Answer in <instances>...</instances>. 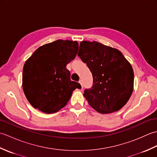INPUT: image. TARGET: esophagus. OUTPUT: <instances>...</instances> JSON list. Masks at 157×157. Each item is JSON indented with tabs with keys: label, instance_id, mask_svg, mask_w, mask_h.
Listing matches in <instances>:
<instances>
[{
	"label": "esophagus",
	"instance_id": "esophagus-1",
	"mask_svg": "<svg viewBox=\"0 0 157 157\" xmlns=\"http://www.w3.org/2000/svg\"><path fill=\"white\" fill-rule=\"evenodd\" d=\"M79 84H81V86H82V88L84 87V86H83V84H82V80H79Z\"/></svg>",
	"mask_w": 157,
	"mask_h": 157
}]
</instances>
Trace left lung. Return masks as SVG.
<instances>
[{"instance_id":"1","label":"left lung","mask_w":157,"mask_h":157,"mask_svg":"<svg viewBox=\"0 0 157 157\" xmlns=\"http://www.w3.org/2000/svg\"><path fill=\"white\" fill-rule=\"evenodd\" d=\"M78 55L93 77L92 88L84 94L89 105L102 114L121 109L132 94L134 79L132 67L122 53L98 42L82 41Z\"/></svg>"}]
</instances>
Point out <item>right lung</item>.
Masks as SVG:
<instances>
[{
    "mask_svg": "<svg viewBox=\"0 0 157 157\" xmlns=\"http://www.w3.org/2000/svg\"><path fill=\"white\" fill-rule=\"evenodd\" d=\"M78 42L57 40L39 47L23 66V90L33 107L54 113L64 107L76 88L66 66L76 56Z\"/></svg>",
    "mask_w": 157,
    "mask_h": 157,
    "instance_id": "right-lung-1",
    "label": "right lung"
}]
</instances>
